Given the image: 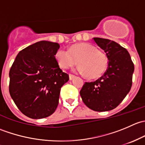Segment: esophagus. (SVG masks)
I'll list each match as a JSON object with an SVG mask.
<instances>
[{"label":"esophagus","instance_id":"1","mask_svg":"<svg viewBox=\"0 0 145 145\" xmlns=\"http://www.w3.org/2000/svg\"><path fill=\"white\" fill-rule=\"evenodd\" d=\"M76 77L75 75H74V74H69V79L70 80H72L74 79V78Z\"/></svg>","mask_w":145,"mask_h":145}]
</instances>
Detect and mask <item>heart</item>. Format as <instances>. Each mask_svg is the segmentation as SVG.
Returning <instances> with one entry per match:
<instances>
[{
    "instance_id": "heart-1",
    "label": "heart",
    "mask_w": 145,
    "mask_h": 145,
    "mask_svg": "<svg viewBox=\"0 0 145 145\" xmlns=\"http://www.w3.org/2000/svg\"><path fill=\"white\" fill-rule=\"evenodd\" d=\"M55 58L62 69H68L78 62L80 65L77 69L78 71L90 78L102 76L108 66L106 53L88 43L74 45L69 50L59 48L56 52Z\"/></svg>"
}]
</instances>
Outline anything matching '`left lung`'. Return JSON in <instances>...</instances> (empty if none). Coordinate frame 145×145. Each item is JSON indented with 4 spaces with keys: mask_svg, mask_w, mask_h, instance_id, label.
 I'll return each mask as SVG.
<instances>
[{
    "mask_svg": "<svg viewBox=\"0 0 145 145\" xmlns=\"http://www.w3.org/2000/svg\"><path fill=\"white\" fill-rule=\"evenodd\" d=\"M108 57V67L102 76L86 82L80 95L85 105L96 112L115 109L125 97L132 86L134 64L126 49L113 40L93 38Z\"/></svg>",
    "mask_w": 145,
    "mask_h": 145,
    "instance_id": "left-lung-1",
    "label": "left lung"
}]
</instances>
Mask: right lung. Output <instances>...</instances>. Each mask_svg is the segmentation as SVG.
Listing matches in <instances>:
<instances>
[{
  "label": "right lung",
  "instance_id": "add662e5",
  "mask_svg": "<svg viewBox=\"0 0 145 145\" xmlns=\"http://www.w3.org/2000/svg\"><path fill=\"white\" fill-rule=\"evenodd\" d=\"M59 48L57 43L36 42L20 51L10 68V96L28 117L46 118L57 107L61 88L69 79L55 58Z\"/></svg>",
  "mask_w": 145,
  "mask_h": 145
}]
</instances>
